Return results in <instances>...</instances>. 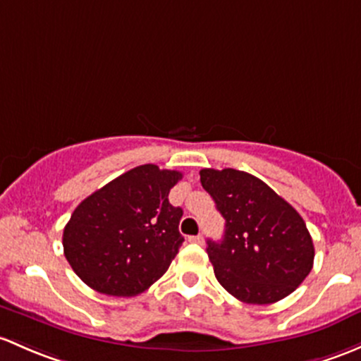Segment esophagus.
Masks as SVG:
<instances>
[{"label":"esophagus","instance_id":"obj_1","mask_svg":"<svg viewBox=\"0 0 361 361\" xmlns=\"http://www.w3.org/2000/svg\"><path fill=\"white\" fill-rule=\"evenodd\" d=\"M188 240L195 242V244H204V237H202V235H193V237H188Z\"/></svg>","mask_w":361,"mask_h":361}]
</instances>
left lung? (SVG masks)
I'll return each mask as SVG.
<instances>
[{"label": "left lung", "mask_w": 361, "mask_h": 361, "mask_svg": "<svg viewBox=\"0 0 361 361\" xmlns=\"http://www.w3.org/2000/svg\"><path fill=\"white\" fill-rule=\"evenodd\" d=\"M200 183L226 221L223 240H207L218 282L249 305H271L292 294L314 259L299 212L244 171L202 169Z\"/></svg>", "instance_id": "1"}]
</instances>
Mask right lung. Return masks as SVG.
<instances>
[{"label":"right lung","instance_id":"add662e5","mask_svg":"<svg viewBox=\"0 0 361 361\" xmlns=\"http://www.w3.org/2000/svg\"><path fill=\"white\" fill-rule=\"evenodd\" d=\"M180 171L143 164L86 197L63 228V254L86 286L117 298L147 290L168 271L185 238L169 204Z\"/></svg>","mask_w":361,"mask_h":361}]
</instances>
